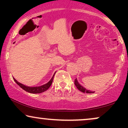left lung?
Instances as JSON below:
<instances>
[{"instance_id":"left-lung-1","label":"left lung","mask_w":128,"mask_h":128,"mask_svg":"<svg viewBox=\"0 0 128 128\" xmlns=\"http://www.w3.org/2000/svg\"><path fill=\"white\" fill-rule=\"evenodd\" d=\"M74 84H75L77 88L81 92H85V93H93V92H92V91L90 90H88L85 88L84 87H83V86H82L80 84H79L78 82L77 79H76L75 80H74Z\"/></svg>"}]
</instances>
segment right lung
I'll list each match as a JSON object with an SVG mask.
<instances>
[{
    "label": "right lung",
    "instance_id": "add662e5",
    "mask_svg": "<svg viewBox=\"0 0 128 128\" xmlns=\"http://www.w3.org/2000/svg\"><path fill=\"white\" fill-rule=\"evenodd\" d=\"M55 73H54V76H52V78H51L50 80L48 82V83L44 85H42V86H33V87H30V86H24V85L22 84H20L18 82L17 80H16L15 78H13V79L14 80V81L17 83V84L18 85L22 88V89H23L24 90H25L26 92H30V93H33V94H37V93H41V92H42L45 91H46L49 88L50 86L51 85H52V83L53 82V79H54V75H55Z\"/></svg>",
    "mask_w": 128,
    "mask_h": 128
}]
</instances>
